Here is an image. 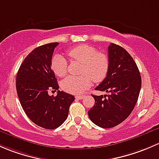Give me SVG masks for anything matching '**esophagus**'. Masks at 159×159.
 I'll return each mask as SVG.
<instances>
[{"mask_svg": "<svg viewBox=\"0 0 159 159\" xmlns=\"http://www.w3.org/2000/svg\"><path fill=\"white\" fill-rule=\"evenodd\" d=\"M84 96H83V95H76L75 97H76V99H83V98H84Z\"/></svg>", "mask_w": 159, "mask_h": 159, "instance_id": "1", "label": "esophagus"}]
</instances>
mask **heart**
<instances>
[{"instance_id":"heart-1","label":"heart","mask_w":159,"mask_h":159,"mask_svg":"<svg viewBox=\"0 0 159 159\" xmlns=\"http://www.w3.org/2000/svg\"><path fill=\"white\" fill-rule=\"evenodd\" d=\"M67 54L73 61L81 63V76H70L61 83L65 91L73 94L81 93L94 82H100L105 79L109 67V59L106 53L98 52L95 47L82 44L70 49ZM51 66L57 76L63 77L68 71L67 60L62 55L57 54L52 59Z\"/></svg>"}]
</instances>
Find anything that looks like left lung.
<instances>
[{
    "label": "left lung",
    "instance_id": "8db88e82",
    "mask_svg": "<svg viewBox=\"0 0 159 159\" xmlns=\"http://www.w3.org/2000/svg\"><path fill=\"white\" fill-rule=\"evenodd\" d=\"M108 52L109 71L95 89L109 95H92L95 104L88 111L92 122L105 129L116 126L129 117L138 100L142 85L138 66L125 49L111 43Z\"/></svg>",
    "mask_w": 159,
    "mask_h": 159
}]
</instances>
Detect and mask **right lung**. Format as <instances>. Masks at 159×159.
Returning a JSON list of instances; mask_svg holds the SVG:
<instances>
[{"label": "right lung", "instance_id": "1", "mask_svg": "<svg viewBox=\"0 0 159 159\" xmlns=\"http://www.w3.org/2000/svg\"><path fill=\"white\" fill-rule=\"evenodd\" d=\"M59 43H50L37 47L27 55L20 66L16 88L20 102L26 115L42 128L54 129L66 121L73 95L57 91L50 96V90L59 89L51 69L52 56Z\"/></svg>", "mask_w": 159, "mask_h": 159}]
</instances>
